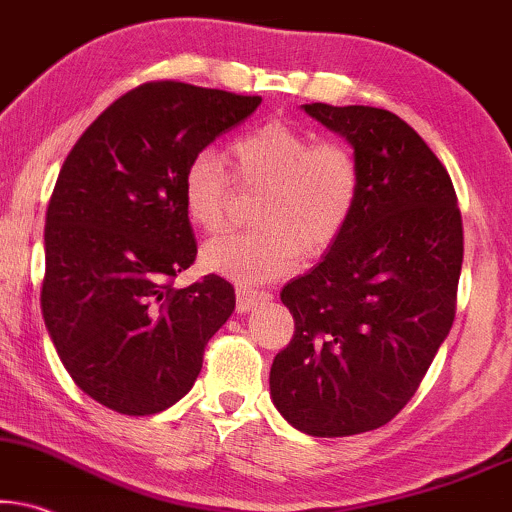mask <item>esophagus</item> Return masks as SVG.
Returning a JSON list of instances; mask_svg holds the SVG:
<instances>
[{
    "label": "esophagus",
    "instance_id": "obj_1",
    "mask_svg": "<svg viewBox=\"0 0 512 512\" xmlns=\"http://www.w3.org/2000/svg\"><path fill=\"white\" fill-rule=\"evenodd\" d=\"M271 300V293L267 290H250V288H238L236 290V312L248 314L250 309H255L257 304H264Z\"/></svg>",
    "mask_w": 512,
    "mask_h": 512
}]
</instances>
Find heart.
<instances>
[{"instance_id":"obj_1","label":"heart","mask_w":512,"mask_h":512,"mask_svg":"<svg viewBox=\"0 0 512 512\" xmlns=\"http://www.w3.org/2000/svg\"><path fill=\"white\" fill-rule=\"evenodd\" d=\"M234 181L260 191L252 224L257 231L215 238L200 248L208 274L252 286L283 278L302 255L321 257L340 241L359 198V167L345 146L314 144L283 120L262 122L229 146ZM191 224L217 234L229 219L231 177L215 151H200L181 181Z\"/></svg>"}]
</instances>
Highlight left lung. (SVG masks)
I'll list each match as a JSON object with an SVG mask.
<instances>
[{
  "label": "left lung",
  "instance_id": "1",
  "mask_svg": "<svg viewBox=\"0 0 512 512\" xmlns=\"http://www.w3.org/2000/svg\"><path fill=\"white\" fill-rule=\"evenodd\" d=\"M354 148L359 198L323 260L281 290L295 335L269 373L271 401L312 437L390 423L451 331L463 222L449 172L383 108L304 103Z\"/></svg>",
  "mask_w": 512,
  "mask_h": 512
}]
</instances>
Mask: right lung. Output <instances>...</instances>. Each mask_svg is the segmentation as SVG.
I'll use <instances>...</instances> for the list:
<instances>
[{
	"label": "right lung",
	"mask_w": 512,
	"mask_h": 512,
	"mask_svg": "<svg viewBox=\"0 0 512 512\" xmlns=\"http://www.w3.org/2000/svg\"><path fill=\"white\" fill-rule=\"evenodd\" d=\"M260 103L172 80L141 84L87 127L58 172L42 314L70 378L108 409L151 416L177 404L234 312V286L215 274L172 286L198 252L181 181Z\"/></svg>",
	"instance_id": "1"
}]
</instances>
